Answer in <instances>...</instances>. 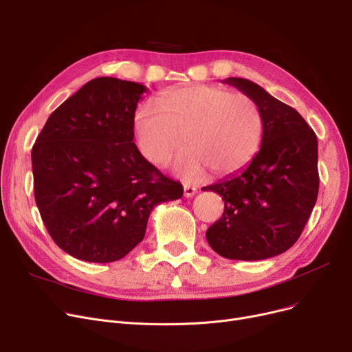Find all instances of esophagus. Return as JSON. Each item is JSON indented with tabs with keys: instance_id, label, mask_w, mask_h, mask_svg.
<instances>
[{
	"instance_id": "esophagus-1",
	"label": "esophagus",
	"mask_w": 352,
	"mask_h": 352,
	"mask_svg": "<svg viewBox=\"0 0 352 352\" xmlns=\"http://www.w3.org/2000/svg\"><path fill=\"white\" fill-rule=\"evenodd\" d=\"M195 194H197V188H195V187L188 186V184H186V186H184V195H186L187 198L194 197Z\"/></svg>"
}]
</instances>
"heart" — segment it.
<instances>
[{
  "label": "heart",
  "instance_id": "heart-1",
  "mask_svg": "<svg viewBox=\"0 0 352 352\" xmlns=\"http://www.w3.org/2000/svg\"><path fill=\"white\" fill-rule=\"evenodd\" d=\"M158 105L145 102L134 116L141 153L165 165L187 141L190 150L177 164L178 174L194 179L211 170L228 177L244 170L260 150L264 116L243 94L215 85H187L162 92Z\"/></svg>",
  "mask_w": 352,
  "mask_h": 352
}]
</instances>
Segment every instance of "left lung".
<instances>
[{
  "mask_svg": "<svg viewBox=\"0 0 352 352\" xmlns=\"http://www.w3.org/2000/svg\"><path fill=\"white\" fill-rule=\"evenodd\" d=\"M261 108L264 138L247 168L204 191L223 197L224 212L207 230L221 256L260 261L289 250L300 238L317 202L318 141L292 107L245 78H227Z\"/></svg>",
  "mask_w": 352,
  "mask_h": 352,
  "instance_id": "8db88e82",
  "label": "left lung"
}]
</instances>
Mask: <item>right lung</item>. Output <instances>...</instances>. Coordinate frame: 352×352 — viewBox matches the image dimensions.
<instances>
[{"instance_id": "add662e5", "label": "right lung", "mask_w": 352, "mask_h": 352, "mask_svg": "<svg viewBox=\"0 0 352 352\" xmlns=\"http://www.w3.org/2000/svg\"><path fill=\"white\" fill-rule=\"evenodd\" d=\"M145 91L113 77L91 80L54 111L32 146L36 207L54 243L78 260H121L142 241L154 207L182 197L181 184L133 142Z\"/></svg>"}]
</instances>
